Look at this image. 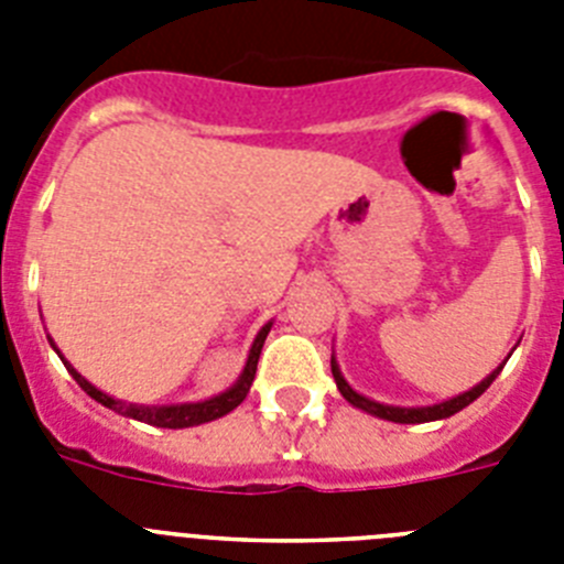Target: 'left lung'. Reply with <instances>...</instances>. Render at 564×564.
<instances>
[{
	"instance_id": "1",
	"label": "left lung",
	"mask_w": 564,
	"mask_h": 564,
	"mask_svg": "<svg viewBox=\"0 0 564 564\" xmlns=\"http://www.w3.org/2000/svg\"><path fill=\"white\" fill-rule=\"evenodd\" d=\"M508 358H511V352H508ZM506 358V361H508ZM506 361L497 367L491 376L482 378L480 383H475L471 390L460 392V395L449 398V401H441V403H430V406H392V403H378L372 401V398L361 395V392H356L350 387V383L344 381L341 370H338V361H336V352L330 356V370H333V378H336V387L338 392L344 395V401H350L356 410H364L367 415L372 417H381V421H392V423H430V421H443V417H452L455 412L466 410L468 403L477 401V398L482 395V392L491 387V381H495L497 376H500V370L506 367Z\"/></svg>"
}]
</instances>
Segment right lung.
Listing matches in <instances>:
<instances>
[{
	"label": "right lung",
	"instance_id": "add662e5",
	"mask_svg": "<svg viewBox=\"0 0 564 564\" xmlns=\"http://www.w3.org/2000/svg\"><path fill=\"white\" fill-rule=\"evenodd\" d=\"M271 325H273V322H268V325L257 333V338H253V344H251V350H248L246 367H242L239 378L231 383V387H228L226 392L206 398V401L163 403V406H147V403H127V401H118V398L107 395V392H101L98 387H93V383H89L87 378H84L82 372H78L76 367H73V364H69L67 358L62 356V350H58L53 338H50V347L58 352V358L64 361V367L69 370V376L76 378L78 387H82V390L87 392L89 398H96L101 406H107V410L118 412V415H123V417H132V421L149 423V426H161V430H186V426H200V423L217 421V417L228 415V412L237 410L239 403L246 401L248 390H251V383H253V376H257L259 352H262V344H265L268 333H271Z\"/></svg>",
	"mask_w": 564,
	"mask_h": 564
}]
</instances>
